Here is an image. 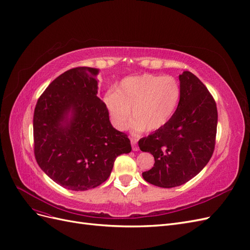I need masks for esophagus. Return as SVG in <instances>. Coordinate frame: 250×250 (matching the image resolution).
Listing matches in <instances>:
<instances>
[{"mask_svg": "<svg viewBox=\"0 0 250 250\" xmlns=\"http://www.w3.org/2000/svg\"><path fill=\"white\" fill-rule=\"evenodd\" d=\"M130 142H131L132 150H133V151H138V150H139V147H138V145H137L138 140H137V139H134V138H130Z\"/></svg>", "mask_w": 250, "mask_h": 250, "instance_id": "1", "label": "esophagus"}]
</instances>
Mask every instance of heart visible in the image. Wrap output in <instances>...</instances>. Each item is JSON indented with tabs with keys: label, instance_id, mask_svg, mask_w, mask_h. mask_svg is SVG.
Segmentation results:
<instances>
[{
	"label": "heart",
	"instance_id": "b5f03b06",
	"mask_svg": "<svg viewBox=\"0 0 250 250\" xmlns=\"http://www.w3.org/2000/svg\"><path fill=\"white\" fill-rule=\"evenodd\" d=\"M180 96V84L174 77L144 74L123 79L105 96V104L117 129H126L132 115L134 131H154L171 120Z\"/></svg>",
	"mask_w": 250,
	"mask_h": 250
}]
</instances>
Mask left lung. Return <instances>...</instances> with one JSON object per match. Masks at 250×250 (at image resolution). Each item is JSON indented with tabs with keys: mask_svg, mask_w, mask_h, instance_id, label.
Segmentation results:
<instances>
[{
	"mask_svg": "<svg viewBox=\"0 0 250 250\" xmlns=\"http://www.w3.org/2000/svg\"><path fill=\"white\" fill-rule=\"evenodd\" d=\"M181 96L169 122L139 141L142 151L154 156L143 172L147 183L161 188L186 184L207 166L216 143L218 112L207 86L191 72L179 75Z\"/></svg>",
	"mask_w": 250,
	"mask_h": 250,
	"instance_id": "obj_1",
	"label": "left lung"
}]
</instances>
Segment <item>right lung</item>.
<instances>
[{
    "label": "right lung",
    "mask_w": 250,
    "mask_h": 250,
    "mask_svg": "<svg viewBox=\"0 0 250 250\" xmlns=\"http://www.w3.org/2000/svg\"><path fill=\"white\" fill-rule=\"evenodd\" d=\"M98 74L87 66L64 72L50 83L34 109L35 160L67 190L100 186L116 158L131 151L127 134L112 127L106 105L97 96Z\"/></svg>",
    "instance_id": "right-lung-1"
}]
</instances>
